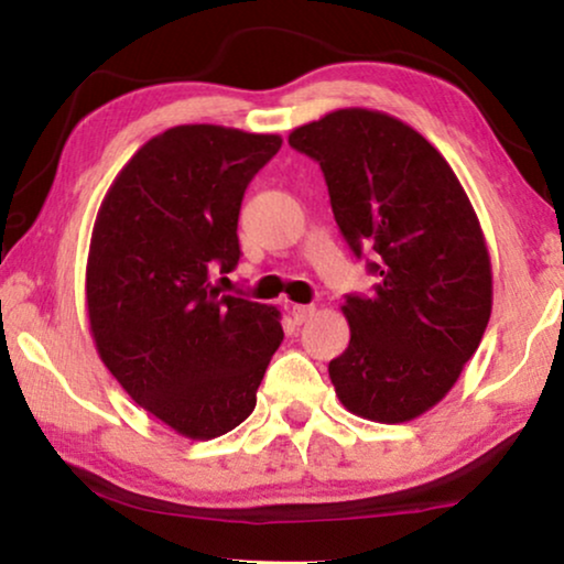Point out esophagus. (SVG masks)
Returning <instances> with one entry per match:
<instances>
[{"label":"esophagus","instance_id":"obj_1","mask_svg":"<svg viewBox=\"0 0 564 564\" xmlns=\"http://www.w3.org/2000/svg\"><path fill=\"white\" fill-rule=\"evenodd\" d=\"M315 313V307L313 305H292V311H290V315H292V321L297 323H305L307 318H311V315Z\"/></svg>","mask_w":564,"mask_h":564}]
</instances>
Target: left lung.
I'll list each match as a JSON object with an SVG mask.
<instances>
[{"label": "left lung", "instance_id": "1", "mask_svg": "<svg viewBox=\"0 0 564 564\" xmlns=\"http://www.w3.org/2000/svg\"><path fill=\"white\" fill-rule=\"evenodd\" d=\"M290 145L315 159L351 251H372V297L349 295V346L328 365L341 405L377 423L431 411L459 380L492 311L480 220L446 159L408 122L346 107Z\"/></svg>", "mask_w": 564, "mask_h": 564}]
</instances>
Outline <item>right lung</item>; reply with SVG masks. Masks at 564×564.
<instances>
[{
  "label": "right lung",
  "instance_id": "obj_1",
  "mask_svg": "<svg viewBox=\"0 0 564 564\" xmlns=\"http://www.w3.org/2000/svg\"><path fill=\"white\" fill-rule=\"evenodd\" d=\"M280 145L238 128H169L120 169L91 228L84 290L99 359L184 438L249 419L282 344L274 305L213 284L238 267L243 192Z\"/></svg>",
  "mask_w": 564,
  "mask_h": 564
}]
</instances>
